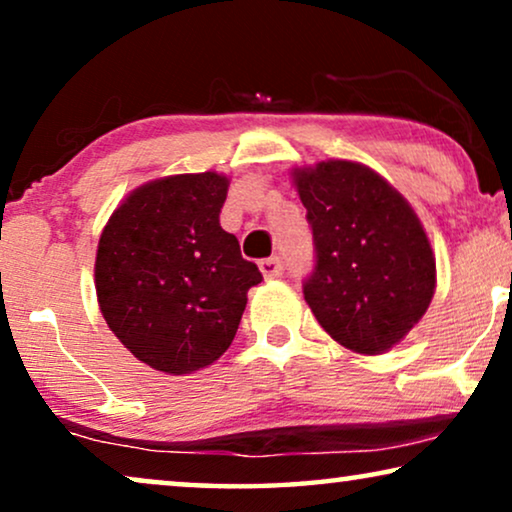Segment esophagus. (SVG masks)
<instances>
[{
	"mask_svg": "<svg viewBox=\"0 0 512 512\" xmlns=\"http://www.w3.org/2000/svg\"><path fill=\"white\" fill-rule=\"evenodd\" d=\"M258 268H261L265 279H277V277H282L284 265L277 256H270V258H263V261L258 263Z\"/></svg>",
	"mask_w": 512,
	"mask_h": 512,
	"instance_id": "34e87169",
	"label": "esophagus"
}]
</instances>
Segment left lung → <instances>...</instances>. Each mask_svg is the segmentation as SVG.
Masks as SVG:
<instances>
[{
  "label": "left lung",
  "instance_id": "obj_1",
  "mask_svg": "<svg viewBox=\"0 0 512 512\" xmlns=\"http://www.w3.org/2000/svg\"><path fill=\"white\" fill-rule=\"evenodd\" d=\"M293 184L317 251L303 284L312 314L352 352H389L436 291V256L422 221L387 179L354 160L296 167Z\"/></svg>",
  "mask_w": 512,
  "mask_h": 512
}]
</instances>
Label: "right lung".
Here are the masks:
<instances>
[{
	"mask_svg": "<svg viewBox=\"0 0 512 512\" xmlns=\"http://www.w3.org/2000/svg\"><path fill=\"white\" fill-rule=\"evenodd\" d=\"M228 184L216 172L149 181L114 209L97 244L104 321L167 375L212 366L235 338L247 291L263 279L219 223Z\"/></svg>",
	"mask_w": 512,
	"mask_h": 512,
	"instance_id": "add662e5",
	"label": "right lung"
}]
</instances>
